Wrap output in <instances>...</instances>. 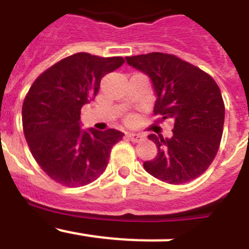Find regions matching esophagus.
<instances>
[{
  "label": "esophagus",
  "instance_id": "obj_1",
  "mask_svg": "<svg viewBox=\"0 0 249 249\" xmlns=\"http://www.w3.org/2000/svg\"><path fill=\"white\" fill-rule=\"evenodd\" d=\"M127 137H128L129 140L132 141V142H140V141L143 138V136L140 135V133H133V132H128V133H127Z\"/></svg>",
  "mask_w": 249,
  "mask_h": 249
}]
</instances>
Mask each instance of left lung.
<instances>
[{
	"mask_svg": "<svg viewBox=\"0 0 249 249\" xmlns=\"http://www.w3.org/2000/svg\"><path fill=\"white\" fill-rule=\"evenodd\" d=\"M126 61L149 77L157 97L153 113L175 121L172 137L148 136L158 151L144 169L171 184L199 177L214 160L223 133L224 103L217 83L173 54L152 52Z\"/></svg>",
	"mask_w": 249,
	"mask_h": 249,
	"instance_id": "left-lung-1",
	"label": "left lung"
}]
</instances>
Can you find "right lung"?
<instances>
[{"instance_id": "right-lung-1", "label": "right lung", "mask_w": 249, "mask_h": 249, "mask_svg": "<svg viewBox=\"0 0 249 249\" xmlns=\"http://www.w3.org/2000/svg\"><path fill=\"white\" fill-rule=\"evenodd\" d=\"M122 57L80 52L46 70L31 86L22 106L26 141L39 167L67 187L91 183L105 172L117 129L81 128V108L96 97L105 74L123 65Z\"/></svg>"}]
</instances>
